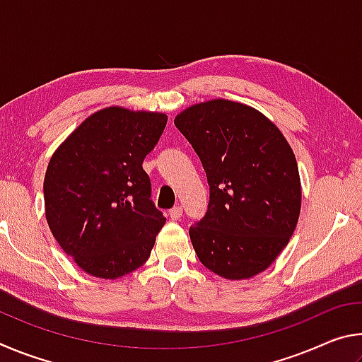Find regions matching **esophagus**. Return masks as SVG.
Returning a JSON list of instances; mask_svg holds the SVG:
<instances>
[{"mask_svg":"<svg viewBox=\"0 0 362 362\" xmlns=\"http://www.w3.org/2000/svg\"><path fill=\"white\" fill-rule=\"evenodd\" d=\"M182 212H183L182 206H175V207H173V209L169 211V217L173 218V220H179L182 217Z\"/></svg>","mask_w":362,"mask_h":362,"instance_id":"1","label":"esophagus"}]
</instances>
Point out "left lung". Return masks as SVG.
<instances>
[{
    "label": "left lung",
    "instance_id": "left-lung-1",
    "mask_svg": "<svg viewBox=\"0 0 362 362\" xmlns=\"http://www.w3.org/2000/svg\"><path fill=\"white\" fill-rule=\"evenodd\" d=\"M174 124L209 183L204 217L189 226L199 262L226 279L262 273L287 246L300 214L302 189L289 144L257 110L225 99L189 107Z\"/></svg>",
    "mask_w": 362,
    "mask_h": 362
}]
</instances>
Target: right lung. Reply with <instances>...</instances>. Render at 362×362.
Instances as JSON below:
<instances>
[{"label": "right lung", "instance_id": "1", "mask_svg": "<svg viewBox=\"0 0 362 362\" xmlns=\"http://www.w3.org/2000/svg\"><path fill=\"white\" fill-rule=\"evenodd\" d=\"M166 122L163 113L100 110L83 121L49 161V228L86 273L116 279L148 260L166 218L151 201V182L142 163Z\"/></svg>", "mask_w": 362, "mask_h": 362}]
</instances>
